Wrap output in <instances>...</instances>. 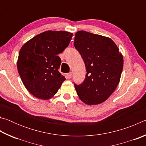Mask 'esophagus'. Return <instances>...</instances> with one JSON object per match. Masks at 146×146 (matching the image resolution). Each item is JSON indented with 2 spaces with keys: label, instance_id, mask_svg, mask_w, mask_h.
Masks as SVG:
<instances>
[{
  "label": "esophagus",
  "instance_id": "obj_1",
  "mask_svg": "<svg viewBox=\"0 0 146 146\" xmlns=\"http://www.w3.org/2000/svg\"><path fill=\"white\" fill-rule=\"evenodd\" d=\"M66 76H67V78H71V76H72V73H69L66 74Z\"/></svg>",
  "mask_w": 146,
  "mask_h": 146
}]
</instances>
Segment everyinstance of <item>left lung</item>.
<instances>
[{
  "label": "left lung",
  "mask_w": 146,
  "mask_h": 146,
  "mask_svg": "<svg viewBox=\"0 0 146 146\" xmlns=\"http://www.w3.org/2000/svg\"><path fill=\"white\" fill-rule=\"evenodd\" d=\"M74 46L87 71L84 82L75 84L79 98L88 105L104 102L119 84L123 65L122 53L110 38L85 31L76 32Z\"/></svg>",
  "instance_id": "8db88e82"
}]
</instances>
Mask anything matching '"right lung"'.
Returning <instances> with one entry per match:
<instances>
[{
    "instance_id": "1",
    "label": "right lung",
    "mask_w": 146,
    "mask_h": 146,
    "mask_svg": "<svg viewBox=\"0 0 146 146\" xmlns=\"http://www.w3.org/2000/svg\"><path fill=\"white\" fill-rule=\"evenodd\" d=\"M73 33L46 31L30 39L19 51L17 69L23 82L31 95L42 100L57 93L65 77L58 71L60 53L68 46Z\"/></svg>"
}]
</instances>
